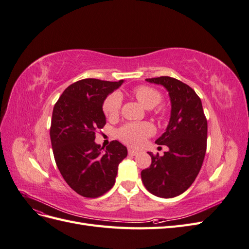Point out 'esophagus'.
<instances>
[{
    "label": "esophagus",
    "mask_w": 249,
    "mask_h": 249,
    "mask_svg": "<svg viewBox=\"0 0 249 249\" xmlns=\"http://www.w3.org/2000/svg\"><path fill=\"white\" fill-rule=\"evenodd\" d=\"M139 154L138 150H135L133 148H129V155L130 156H137Z\"/></svg>",
    "instance_id": "obj_1"
}]
</instances>
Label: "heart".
Segmentation results:
<instances>
[{"label":"heart","mask_w":249,"mask_h":249,"mask_svg":"<svg viewBox=\"0 0 249 249\" xmlns=\"http://www.w3.org/2000/svg\"><path fill=\"white\" fill-rule=\"evenodd\" d=\"M134 95L141 103L143 107L152 109L161 101V93L157 89L149 86H138L133 90ZM122 95L118 92L110 94L103 104V111L108 118H114L118 115L122 106ZM153 126L147 123L125 124L117 131L120 140L132 146H138L144 139L153 134Z\"/></svg>","instance_id":"heart-1"}]
</instances>
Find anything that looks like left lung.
<instances>
[{"label":"left lung","mask_w":249,"mask_h":249,"mask_svg":"<svg viewBox=\"0 0 249 249\" xmlns=\"http://www.w3.org/2000/svg\"><path fill=\"white\" fill-rule=\"evenodd\" d=\"M145 81L167 90L171 111L166 130L156 140L169 149L162 157L148 153L152 164L141 171V178L152 194L172 198L192 185L201 168L207 149V119L198 95L185 83L170 77Z\"/></svg>","instance_id":"1"}]
</instances>
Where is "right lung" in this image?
Here are the masks:
<instances>
[{
  "instance_id": "add662e5",
  "label": "right lung",
  "mask_w": 249,
  "mask_h": 249,
  "mask_svg": "<svg viewBox=\"0 0 249 249\" xmlns=\"http://www.w3.org/2000/svg\"><path fill=\"white\" fill-rule=\"evenodd\" d=\"M123 83L78 81L64 90L53 109L50 136L57 167L71 189L84 197L109 191L127 155L117 140L106 148L94 142L95 131L106 124L103 104Z\"/></svg>"
}]
</instances>
